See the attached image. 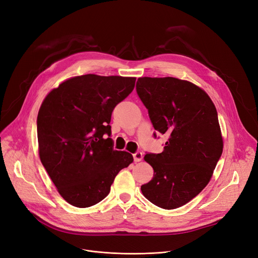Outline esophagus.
Masks as SVG:
<instances>
[{
	"mask_svg": "<svg viewBox=\"0 0 258 258\" xmlns=\"http://www.w3.org/2000/svg\"><path fill=\"white\" fill-rule=\"evenodd\" d=\"M133 156H134V160L135 161H141L142 160V158H143V153L141 152V151H137V152H135L134 154H133Z\"/></svg>",
	"mask_w": 258,
	"mask_h": 258,
	"instance_id": "esophagus-1",
	"label": "esophagus"
}]
</instances>
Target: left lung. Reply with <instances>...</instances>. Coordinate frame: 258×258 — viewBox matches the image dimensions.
<instances>
[{"mask_svg":"<svg viewBox=\"0 0 258 258\" xmlns=\"http://www.w3.org/2000/svg\"><path fill=\"white\" fill-rule=\"evenodd\" d=\"M136 90L156 133L168 136L161 153L144 156L154 175L142 194L159 208H179L205 188L222 154L216 108L203 89L173 77L139 78Z\"/></svg>","mask_w":258,"mask_h":258,"instance_id":"8db88e82","label":"left lung"}]
</instances>
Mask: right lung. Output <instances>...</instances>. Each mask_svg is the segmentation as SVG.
<instances>
[{"instance_id": "obj_1", "label": "right lung", "mask_w": 258, "mask_h": 258, "mask_svg": "<svg viewBox=\"0 0 258 258\" xmlns=\"http://www.w3.org/2000/svg\"><path fill=\"white\" fill-rule=\"evenodd\" d=\"M136 78L87 74L51 90L38 113L39 154L59 195L78 208L104 200L120 170L133 162L113 149L111 115Z\"/></svg>"}]
</instances>
